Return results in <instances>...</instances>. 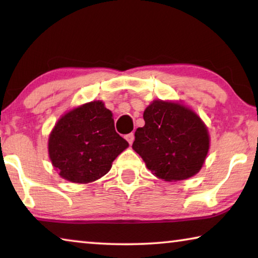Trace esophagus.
Segmentation results:
<instances>
[{
    "mask_svg": "<svg viewBox=\"0 0 258 258\" xmlns=\"http://www.w3.org/2000/svg\"><path fill=\"white\" fill-rule=\"evenodd\" d=\"M126 140H127V142L130 143V145H132L134 141V133H130L126 135Z\"/></svg>",
    "mask_w": 258,
    "mask_h": 258,
    "instance_id": "1",
    "label": "esophagus"
}]
</instances>
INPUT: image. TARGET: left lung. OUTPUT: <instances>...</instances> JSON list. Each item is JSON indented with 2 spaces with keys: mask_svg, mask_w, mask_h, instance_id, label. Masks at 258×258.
<instances>
[{
  "mask_svg": "<svg viewBox=\"0 0 258 258\" xmlns=\"http://www.w3.org/2000/svg\"><path fill=\"white\" fill-rule=\"evenodd\" d=\"M135 131L133 150L156 177L167 182L196 175L206 160L211 138L203 119L181 101L154 100Z\"/></svg>",
  "mask_w": 258,
  "mask_h": 258,
  "instance_id": "obj_1",
  "label": "left lung"
}]
</instances>
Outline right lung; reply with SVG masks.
<instances>
[{
    "mask_svg": "<svg viewBox=\"0 0 258 258\" xmlns=\"http://www.w3.org/2000/svg\"><path fill=\"white\" fill-rule=\"evenodd\" d=\"M127 147L116 133L112 112L94 100L60 117L49 135L47 151L61 177L85 184L106 175Z\"/></svg>",
    "mask_w": 258,
    "mask_h": 258,
    "instance_id": "add662e5",
    "label": "right lung"
}]
</instances>
